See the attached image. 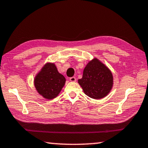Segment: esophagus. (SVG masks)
I'll return each mask as SVG.
<instances>
[{
	"label": "esophagus",
	"mask_w": 148,
	"mask_h": 148,
	"mask_svg": "<svg viewBox=\"0 0 148 148\" xmlns=\"http://www.w3.org/2000/svg\"><path fill=\"white\" fill-rule=\"evenodd\" d=\"M70 81L72 82H76V77H70Z\"/></svg>",
	"instance_id": "34e87169"
}]
</instances>
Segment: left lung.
Wrapping results in <instances>:
<instances>
[{"label":"left lung","mask_w":148,"mask_h":148,"mask_svg":"<svg viewBox=\"0 0 148 148\" xmlns=\"http://www.w3.org/2000/svg\"><path fill=\"white\" fill-rule=\"evenodd\" d=\"M78 83L86 95L92 99H100L106 97L112 89L113 76L104 64L94 59L87 64Z\"/></svg>","instance_id":"1"}]
</instances>
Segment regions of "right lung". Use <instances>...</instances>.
<instances>
[{"instance_id": "1", "label": "right lung", "mask_w": 148, "mask_h": 148, "mask_svg": "<svg viewBox=\"0 0 148 148\" xmlns=\"http://www.w3.org/2000/svg\"><path fill=\"white\" fill-rule=\"evenodd\" d=\"M66 82L65 77L57 71L53 63H47L37 74L34 86L39 94L47 99H53L61 91Z\"/></svg>"}]
</instances>
